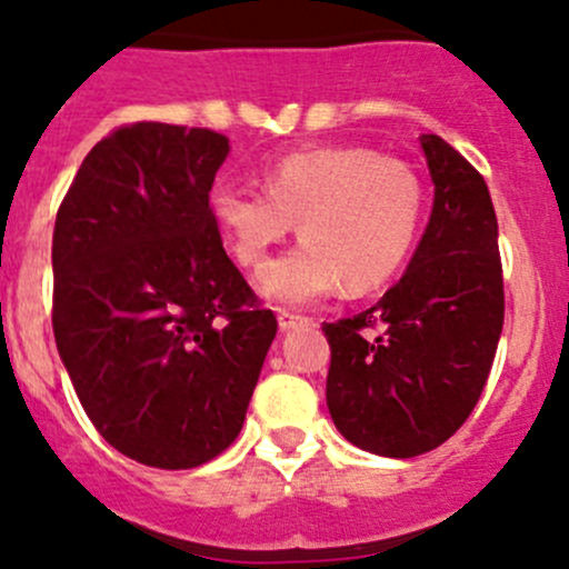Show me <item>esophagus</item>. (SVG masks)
Returning a JSON list of instances; mask_svg holds the SVG:
<instances>
[{
  "label": "esophagus",
  "mask_w": 569,
  "mask_h": 569,
  "mask_svg": "<svg viewBox=\"0 0 569 569\" xmlns=\"http://www.w3.org/2000/svg\"><path fill=\"white\" fill-rule=\"evenodd\" d=\"M302 321H308V319H306V317H300V313L278 311V325H280V330H291V327L302 325Z\"/></svg>",
  "instance_id": "1"
}]
</instances>
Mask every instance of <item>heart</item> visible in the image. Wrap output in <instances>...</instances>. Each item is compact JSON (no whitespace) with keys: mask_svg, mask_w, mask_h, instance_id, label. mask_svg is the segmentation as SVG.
<instances>
[{"mask_svg":"<svg viewBox=\"0 0 569 569\" xmlns=\"http://www.w3.org/2000/svg\"><path fill=\"white\" fill-rule=\"evenodd\" d=\"M263 189L217 181L209 214L242 267H261L300 220L306 242L261 272V291L311 302L336 286L386 283L416 242L421 183L401 159L360 146H325L280 157Z\"/></svg>","mask_w":569,"mask_h":569,"instance_id":"heart-1","label":"heart"}]
</instances>
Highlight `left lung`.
I'll use <instances>...</instances> for the list:
<instances>
[{"mask_svg": "<svg viewBox=\"0 0 569 569\" xmlns=\"http://www.w3.org/2000/svg\"><path fill=\"white\" fill-rule=\"evenodd\" d=\"M435 206L401 280L358 317L321 325L338 432L380 457L438 449L468 421L503 327L498 220L479 170L423 134Z\"/></svg>", "mask_w": 569, "mask_h": 569, "instance_id": "8db88e82", "label": "left lung"}]
</instances>
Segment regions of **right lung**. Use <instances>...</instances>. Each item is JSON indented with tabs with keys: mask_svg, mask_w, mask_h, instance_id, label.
<instances>
[{
	"mask_svg": "<svg viewBox=\"0 0 569 569\" xmlns=\"http://www.w3.org/2000/svg\"><path fill=\"white\" fill-rule=\"evenodd\" d=\"M226 157L211 129L126 123L57 209V349L101 438L151 468H198L237 440L278 332L209 214Z\"/></svg>",
	"mask_w": 569,
	"mask_h": 569,
	"instance_id": "right-lung-1",
	"label": "right lung"
}]
</instances>
